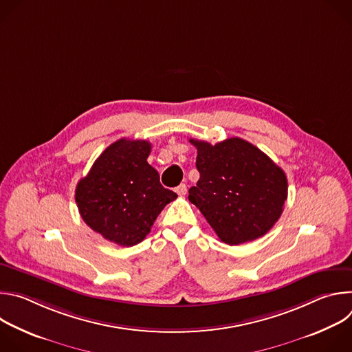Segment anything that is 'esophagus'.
Segmentation results:
<instances>
[{
	"label": "esophagus",
	"mask_w": 352,
	"mask_h": 352,
	"mask_svg": "<svg viewBox=\"0 0 352 352\" xmlns=\"http://www.w3.org/2000/svg\"><path fill=\"white\" fill-rule=\"evenodd\" d=\"M175 192L179 195V196H184L186 193V185L185 184H181L179 186L175 188Z\"/></svg>",
	"instance_id": "esophagus-1"
}]
</instances>
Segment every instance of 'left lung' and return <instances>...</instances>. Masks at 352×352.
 <instances>
[{
	"instance_id": "1",
	"label": "left lung",
	"mask_w": 352,
	"mask_h": 352,
	"mask_svg": "<svg viewBox=\"0 0 352 352\" xmlns=\"http://www.w3.org/2000/svg\"><path fill=\"white\" fill-rule=\"evenodd\" d=\"M197 148L196 186L189 202L217 236L239 245L263 236L280 219L287 199L285 173L261 148L241 138L216 144L189 139Z\"/></svg>"
}]
</instances>
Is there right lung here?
I'll use <instances>...</instances> for the list:
<instances>
[{
  "label": "right lung",
  "instance_id": "1",
  "mask_svg": "<svg viewBox=\"0 0 352 352\" xmlns=\"http://www.w3.org/2000/svg\"><path fill=\"white\" fill-rule=\"evenodd\" d=\"M152 144L120 139L97 157L75 189L83 221L103 238L121 245L139 243L177 193L160 184L147 163Z\"/></svg>",
  "mask_w": 352,
  "mask_h": 352
}]
</instances>
